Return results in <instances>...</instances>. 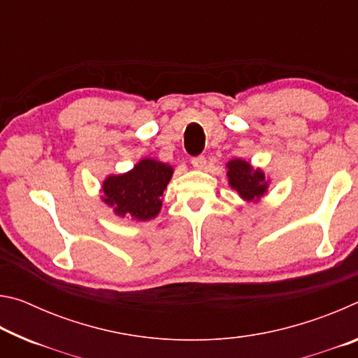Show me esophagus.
Returning <instances> with one entry per match:
<instances>
[{"mask_svg": "<svg viewBox=\"0 0 358 358\" xmlns=\"http://www.w3.org/2000/svg\"><path fill=\"white\" fill-rule=\"evenodd\" d=\"M191 164L196 169H203L205 164H207V159H205V156H194L191 159Z\"/></svg>", "mask_w": 358, "mask_h": 358, "instance_id": "obj_1", "label": "esophagus"}]
</instances>
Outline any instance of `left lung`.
I'll use <instances>...</instances> for the list:
<instances>
[{
	"mask_svg": "<svg viewBox=\"0 0 358 358\" xmlns=\"http://www.w3.org/2000/svg\"><path fill=\"white\" fill-rule=\"evenodd\" d=\"M229 185L237 189L241 199L254 201L266 192L265 175L260 169H252L250 162L243 159H232L227 162Z\"/></svg>",
	"mask_w": 358,
	"mask_h": 358,
	"instance_id": "1",
	"label": "left lung"
}]
</instances>
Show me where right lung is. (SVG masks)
<instances>
[{
	"label": "right lung",
	"mask_w": 358,
	"mask_h": 358,
	"mask_svg": "<svg viewBox=\"0 0 358 358\" xmlns=\"http://www.w3.org/2000/svg\"><path fill=\"white\" fill-rule=\"evenodd\" d=\"M173 169L164 162L142 159L131 172L112 175L102 185L104 201L118 216L148 221L159 213L162 194L171 181Z\"/></svg>",
	"instance_id": "right-lung-1"
}]
</instances>
